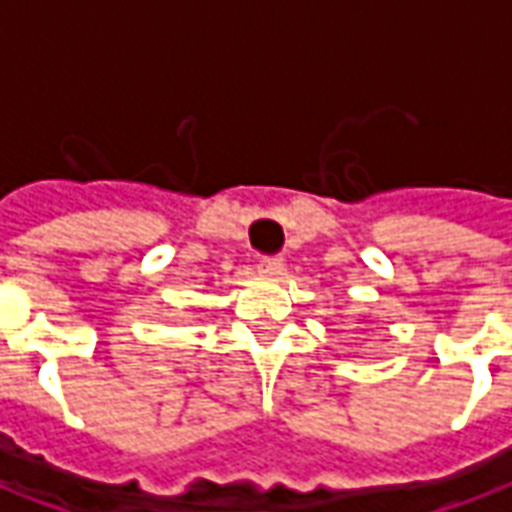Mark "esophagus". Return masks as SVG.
Returning <instances> with one entry per match:
<instances>
[{"mask_svg":"<svg viewBox=\"0 0 512 512\" xmlns=\"http://www.w3.org/2000/svg\"><path fill=\"white\" fill-rule=\"evenodd\" d=\"M257 271H260L263 277H279V274L285 271V263H282V257H263V260L257 263Z\"/></svg>","mask_w":512,"mask_h":512,"instance_id":"esophagus-1","label":"esophagus"}]
</instances>
